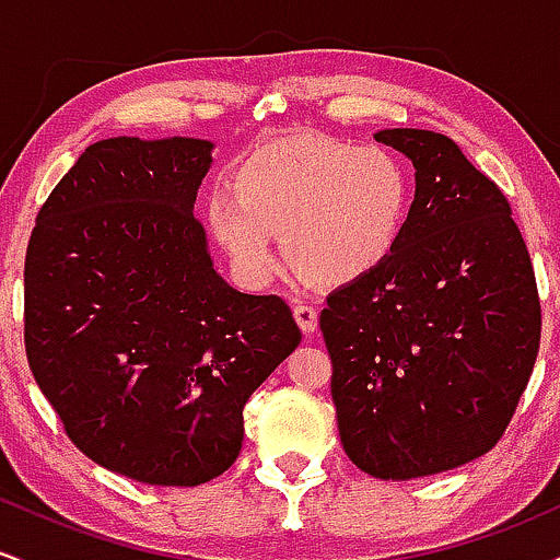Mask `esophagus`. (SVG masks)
I'll return each mask as SVG.
<instances>
[{
    "instance_id": "esophagus-1",
    "label": "esophagus",
    "mask_w": 560,
    "mask_h": 560,
    "mask_svg": "<svg viewBox=\"0 0 560 560\" xmlns=\"http://www.w3.org/2000/svg\"><path fill=\"white\" fill-rule=\"evenodd\" d=\"M294 320H298V326L302 329V334H313L318 329V313L316 307L311 305H294Z\"/></svg>"
}]
</instances>
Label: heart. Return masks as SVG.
I'll return each mask as SVG.
<instances>
[{
	"mask_svg": "<svg viewBox=\"0 0 560 560\" xmlns=\"http://www.w3.org/2000/svg\"><path fill=\"white\" fill-rule=\"evenodd\" d=\"M408 210V171L389 150L292 131L244 158L231 191L205 199V226L244 287L279 271L276 236L307 279L345 287L387 262Z\"/></svg>",
	"mask_w": 560,
	"mask_h": 560,
	"instance_id": "1",
	"label": "heart"
}]
</instances>
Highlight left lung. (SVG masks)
<instances>
[{
  "label": "left lung",
  "instance_id": "left-lung-1",
  "mask_svg": "<svg viewBox=\"0 0 560 560\" xmlns=\"http://www.w3.org/2000/svg\"><path fill=\"white\" fill-rule=\"evenodd\" d=\"M416 197L384 266L320 313L347 458L376 479L450 471L498 445L539 350L535 268L498 184L445 133L384 128Z\"/></svg>",
  "mask_w": 560,
  "mask_h": 560
}]
</instances>
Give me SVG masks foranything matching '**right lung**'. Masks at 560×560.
I'll return each mask as SVG.
<instances>
[{
	"label": "right lung",
	"mask_w": 560,
	"mask_h": 560,
	"mask_svg": "<svg viewBox=\"0 0 560 560\" xmlns=\"http://www.w3.org/2000/svg\"><path fill=\"white\" fill-rule=\"evenodd\" d=\"M213 141L113 137L42 205L25 253V355L83 455L197 487L234 464L244 402L302 334L276 294L218 276L195 218Z\"/></svg>",
	"instance_id": "obj_1"
}]
</instances>
